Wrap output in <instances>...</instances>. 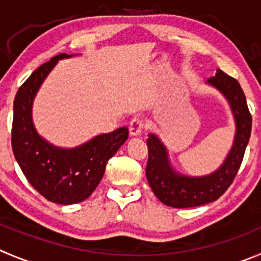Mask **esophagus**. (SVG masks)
<instances>
[{
	"mask_svg": "<svg viewBox=\"0 0 261 261\" xmlns=\"http://www.w3.org/2000/svg\"><path fill=\"white\" fill-rule=\"evenodd\" d=\"M145 129V120L140 116H135L129 123V133L130 136H140Z\"/></svg>",
	"mask_w": 261,
	"mask_h": 261,
	"instance_id": "obj_1",
	"label": "esophagus"
}]
</instances>
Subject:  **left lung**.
<instances>
[{"label": "left lung", "mask_w": 261, "mask_h": 261, "mask_svg": "<svg viewBox=\"0 0 261 261\" xmlns=\"http://www.w3.org/2000/svg\"><path fill=\"white\" fill-rule=\"evenodd\" d=\"M207 82L217 87L229 101L237 125L234 143L224 164L217 172L206 177L191 178L175 174L168 163V153L163 143L156 136L150 135L147 138L146 177L156 197L168 206L177 209L195 207L218 200L233 183L244 160L252 125L244 91L234 78L220 69Z\"/></svg>", "instance_id": "obj_1"}]
</instances>
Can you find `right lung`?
<instances>
[{"mask_svg":"<svg viewBox=\"0 0 261 261\" xmlns=\"http://www.w3.org/2000/svg\"><path fill=\"white\" fill-rule=\"evenodd\" d=\"M42 64L20 86L14 101L11 146L28 182L51 202L70 205L84 201L96 190L108 161L128 138V128L100 135L71 150L55 147L41 138L32 123V102L39 86L60 59Z\"/></svg>","mask_w":261,"mask_h":261,"instance_id":"right-lung-1","label":"right lung"}]
</instances>
